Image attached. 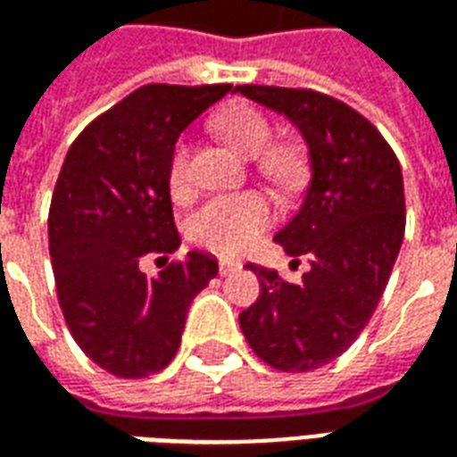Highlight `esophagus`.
I'll return each instance as SVG.
<instances>
[{"label": "esophagus", "instance_id": "1", "mask_svg": "<svg viewBox=\"0 0 457 457\" xmlns=\"http://www.w3.org/2000/svg\"><path fill=\"white\" fill-rule=\"evenodd\" d=\"M239 269H242V264L235 262V259H220V274H222V277L235 274V271H239Z\"/></svg>", "mask_w": 457, "mask_h": 457}]
</instances>
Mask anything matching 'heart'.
<instances>
[{
	"mask_svg": "<svg viewBox=\"0 0 457 457\" xmlns=\"http://www.w3.org/2000/svg\"><path fill=\"white\" fill-rule=\"evenodd\" d=\"M212 129L218 131L229 146L242 156L254 159L259 153V170L278 186H294L301 179V154L291 144L270 146L271 124L267 114L254 104L232 103L212 117ZM169 188L173 198H186L190 190V151L186 141L173 146L169 161ZM274 218L271 205L259 193L239 195H218L200 205L188 220V232L195 245L218 252V254H239L254 245L262 229L269 228Z\"/></svg>",
	"mask_w": 457,
	"mask_h": 457,
	"instance_id": "b5f03b06",
	"label": "heart"
}]
</instances>
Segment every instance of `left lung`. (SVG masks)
Listing matches in <instances>:
<instances>
[{"mask_svg": "<svg viewBox=\"0 0 457 457\" xmlns=\"http://www.w3.org/2000/svg\"><path fill=\"white\" fill-rule=\"evenodd\" d=\"M235 93L284 114L311 161L306 198L277 242L311 259L301 284L247 264L259 298L239 313L249 347L281 372H311L350 347L382 298L406 228L399 159L372 121L306 87L237 85Z\"/></svg>", "mask_w": 457, "mask_h": 457, "instance_id": "left-lung-1", "label": "left lung"}]
</instances>
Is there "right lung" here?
Masks as SVG:
<instances>
[{
	"mask_svg": "<svg viewBox=\"0 0 457 457\" xmlns=\"http://www.w3.org/2000/svg\"><path fill=\"white\" fill-rule=\"evenodd\" d=\"M232 85H144L73 141L48 210L58 303L75 343L114 377L139 379L173 360L190 301L218 277V259L188 252L146 277V254L180 245L169 161L180 131Z\"/></svg>",
	"mask_w": 457,
	"mask_h": 457,
	"instance_id": "add662e5",
	"label": "right lung"
}]
</instances>
